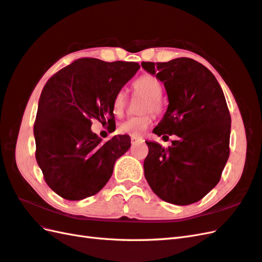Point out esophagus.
<instances>
[{
    "label": "esophagus",
    "instance_id": "34e87169",
    "mask_svg": "<svg viewBox=\"0 0 262 262\" xmlns=\"http://www.w3.org/2000/svg\"><path fill=\"white\" fill-rule=\"evenodd\" d=\"M137 142H144V139H143V138H139V137H130V143H132V145L136 144Z\"/></svg>",
    "mask_w": 262,
    "mask_h": 262
}]
</instances>
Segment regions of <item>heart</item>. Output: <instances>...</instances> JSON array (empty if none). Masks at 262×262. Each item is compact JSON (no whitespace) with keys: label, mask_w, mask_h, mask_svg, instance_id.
Here are the masks:
<instances>
[{"label":"heart","mask_w":262,"mask_h":262,"mask_svg":"<svg viewBox=\"0 0 262 262\" xmlns=\"http://www.w3.org/2000/svg\"><path fill=\"white\" fill-rule=\"evenodd\" d=\"M134 90L137 94L146 96V99L143 103V112H153L160 114L163 109L161 96L163 93V86L161 81L155 76L144 75L137 78L133 82ZM127 106V95L124 90H118L114 96L113 99V112L116 116H121L124 114ZM153 118L149 113H146L139 116H134L127 118L118 127V132L124 135H129L132 137H141L147 130Z\"/></svg>","instance_id":"1"}]
</instances>
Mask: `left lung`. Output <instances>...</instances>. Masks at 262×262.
<instances>
[{
	"instance_id": "1",
	"label": "left lung",
	"mask_w": 262,
	"mask_h": 262,
	"mask_svg": "<svg viewBox=\"0 0 262 262\" xmlns=\"http://www.w3.org/2000/svg\"><path fill=\"white\" fill-rule=\"evenodd\" d=\"M142 67L164 82L168 97L153 133L179 137L167 149L146 142L145 179L165 202L195 203L219 183L229 159L231 116L224 94L214 75L190 58L143 61Z\"/></svg>"
}]
</instances>
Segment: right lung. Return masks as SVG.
Masks as SVG:
<instances>
[{"label":"right lung","instance_id":"1","mask_svg":"<svg viewBox=\"0 0 262 262\" xmlns=\"http://www.w3.org/2000/svg\"><path fill=\"white\" fill-rule=\"evenodd\" d=\"M138 69L137 62L81 58L47 81L33 127L35 159L58 195L70 201L95 195L129 149V136L101 143L90 127L93 119L115 124L114 96Z\"/></svg>","mask_w":262,"mask_h":262}]
</instances>
